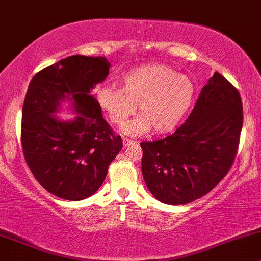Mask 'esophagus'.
<instances>
[{"instance_id":"obj_1","label":"esophagus","mask_w":261,"mask_h":261,"mask_svg":"<svg viewBox=\"0 0 261 261\" xmlns=\"http://www.w3.org/2000/svg\"><path fill=\"white\" fill-rule=\"evenodd\" d=\"M134 143H136V141H134V140L128 139V138H123V145L124 146H130L132 144H134Z\"/></svg>"}]
</instances>
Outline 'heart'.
<instances>
[{"label": "heart", "mask_w": 261, "mask_h": 261, "mask_svg": "<svg viewBox=\"0 0 261 261\" xmlns=\"http://www.w3.org/2000/svg\"><path fill=\"white\" fill-rule=\"evenodd\" d=\"M195 91L190 77L168 65L149 64L125 73L121 88L101 87L96 99L115 125H122L136 114L138 105L140 115L124 125V133L137 136L152 129L165 134L174 130L188 115Z\"/></svg>", "instance_id": "1"}]
</instances>
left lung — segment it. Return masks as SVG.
Instances as JSON below:
<instances>
[{
	"instance_id": "8db88e82",
	"label": "left lung",
	"mask_w": 261,
	"mask_h": 261,
	"mask_svg": "<svg viewBox=\"0 0 261 261\" xmlns=\"http://www.w3.org/2000/svg\"><path fill=\"white\" fill-rule=\"evenodd\" d=\"M243 108L239 91L219 72L202 88L189 118L172 136L140 143L141 172L166 204L208 194L229 173L240 145Z\"/></svg>"
}]
</instances>
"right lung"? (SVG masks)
Masks as SVG:
<instances>
[{
	"label": "right lung",
	"instance_id": "1",
	"mask_svg": "<svg viewBox=\"0 0 261 261\" xmlns=\"http://www.w3.org/2000/svg\"><path fill=\"white\" fill-rule=\"evenodd\" d=\"M104 57L71 56L32 77L21 114V147L35 179L57 197L80 201L100 188L123 143L91 94L109 75ZM70 98L79 114L60 121L52 115Z\"/></svg>",
	"mask_w": 261,
	"mask_h": 261
}]
</instances>
